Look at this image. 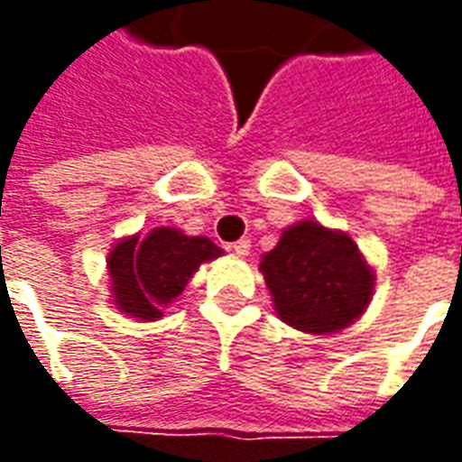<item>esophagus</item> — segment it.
<instances>
[{"instance_id": "esophagus-1", "label": "esophagus", "mask_w": 462, "mask_h": 462, "mask_svg": "<svg viewBox=\"0 0 462 462\" xmlns=\"http://www.w3.org/2000/svg\"><path fill=\"white\" fill-rule=\"evenodd\" d=\"M232 247V252H235V254H237V257H245V254H247V252H250V240H247V237H242V240H237V242H232L230 245Z\"/></svg>"}]
</instances>
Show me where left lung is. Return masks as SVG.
<instances>
[{"label":"left lung","mask_w":462,"mask_h":462,"mask_svg":"<svg viewBox=\"0 0 462 462\" xmlns=\"http://www.w3.org/2000/svg\"><path fill=\"white\" fill-rule=\"evenodd\" d=\"M260 270L280 319L310 334L348 327L366 310L374 290V272L356 242L311 220L284 230Z\"/></svg>","instance_id":"8db88e82"}]
</instances>
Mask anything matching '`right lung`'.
Instances as JSON below:
<instances>
[{"label":"right lung","instance_id":"obj_1","mask_svg":"<svg viewBox=\"0 0 462 462\" xmlns=\"http://www.w3.org/2000/svg\"><path fill=\"white\" fill-rule=\"evenodd\" d=\"M222 250L208 237H188L172 227H158L145 240L118 242L108 257L118 310L141 321L162 317L202 262L220 257Z\"/></svg>","mask_w":462,"mask_h":462}]
</instances>
